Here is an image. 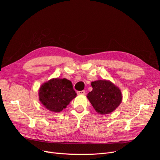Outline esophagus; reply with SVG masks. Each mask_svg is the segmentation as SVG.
Wrapping results in <instances>:
<instances>
[{
	"instance_id": "obj_1",
	"label": "esophagus",
	"mask_w": 160,
	"mask_h": 160,
	"mask_svg": "<svg viewBox=\"0 0 160 160\" xmlns=\"http://www.w3.org/2000/svg\"><path fill=\"white\" fill-rule=\"evenodd\" d=\"M77 93L78 95H85V91L84 90L83 91H78L77 92Z\"/></svg>"
}]
</instances>
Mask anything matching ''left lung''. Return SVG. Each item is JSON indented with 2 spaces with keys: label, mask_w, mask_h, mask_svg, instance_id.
<instances>
[{
  "label": "left lung",
  "mask_w": 160,
  "mask_h": 160,
  "mask_svg": "<svg viewBox=\"0 0 160 160\" xmlns=\"http://www.w3.org/2000/svg\"><path fill=\"white\" fill-rule=\"evenodd\" d=\"M93 90L88 94L92 106L99 114H108L113 111L122 103L121 90L108 80L91 82Z\"/></svg>",
  "instance_id": "left-lung-1"
}]
</instances>
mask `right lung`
<instances>
[{"label": "right lung", "mask_w": 160, "mask_h": 160, "mask_svg": "<svg viewBox=\"0 0 160 160\" xmlns=\"http://www.w3.org/2000/svg\"><path fill=\"white\" fill-rule=\"evenodd\" d=\"M39 100L45 108L52 112H60L77 96L71 81L55 78L43 83L38 91Z\"/></svg>", "instance_id": "1"}]
</instances>
